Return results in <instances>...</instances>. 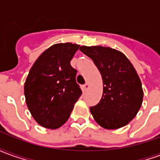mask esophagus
<instances>
[{
	"instance_id": "esophagus-1",
	"label": "esophagus",
	"mask_w": 160,
	"mask_h": 160,
	"mask_svg": "<svg viewBox=\"0 0 160 160\" xmlns=\"http://www.w3.org/2000/svg\"><path fill=\"white\" fill-rule=\"evenodd\" d=\"M83 87H84V89H85V90H87V89L89 88V84H88V83H86V84H85V85H84V86H83Z\"/></svg>"
}]
</instances>
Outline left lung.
Instances as JSON below:
<instances>
[{
	"mask_svg": "<svg viewBox=\"0 0 160 160\" xmlns=\"http://www.w3.org/2000/svg\"><path fill=\"white\" fill-rule=\"evenodd\" d=\"M80 50L99 70L104 92L99 103L90 108L98 123L107 129L127 125L142 104L143 91L136 71L123 54L103 46H81Z\"/></svg>",
	"mask_w": 160,
	"mask_h": 160,
	"instance_id": "left-lung-1",
	"label": "left lung"
}]
</instances>
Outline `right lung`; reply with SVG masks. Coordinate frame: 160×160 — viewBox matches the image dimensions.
<instances>
[{"mask_svg": "<svg viewBox=\"0 0 160 160\" xmlns=\"http://www.w3.org/2000/svg\"><path fill=\"white\" fill-rule=\"evenodd\" d=\"M79 47L71 42L50 46L28 73L24 87L26 104L42 127L54 129L65 123L82 93L77 70L70 64Z\"/></svg>", "mask_w": 160, "mask_h": 160, "instance_id": "obj_1", "label": "right lung"}]
</instances>
